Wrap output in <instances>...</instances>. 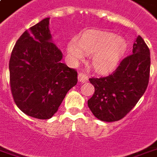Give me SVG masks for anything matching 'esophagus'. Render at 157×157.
<instances>
[{"instance_id": "34e87169", "label": "esophagus", "mask_w": 157, "mask_h": 157, "mask_svg": "<svg viewBox=\"0 0 157 157\" xmlns=\"http://www.w3.org/2000/svg\"><path fill=\"white\" fill-rule=\"evenodd\" d=\"M78 81L82 83H85L88 81V76L86 74L83 72H81L78 74Z\"/></svg>"}]
</instances>
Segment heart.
Wrapping results in <instances>:
<instances>
[{
    "label": "heart",
    "mask_w": 157,
    "mask_h": 157,
    "mask_svg": "<svg viewBox=\"0 0 157 157\" xmlns=\"http://www.w3.org/2000/svg\"><path fill=\"white\" fill-rule=\"evenodd\" d=\"M127 49V43L123 38L106 31H90L82 36L81 41L73 38L67 46L72 61L83 58L84 53L92 55L91 62L95 69L105 72L117 66Z\"/></svg>",
    "instance_id": "1"
}]
</instances>
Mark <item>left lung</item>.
<instances>
[{"mask_svg":"<svg viewBox=\"0 0 157 157\" xmlns=\"http://www.w3.org/2000/svg\"><path fill=\"white\" fill-rule=\"evenodd\" d=\"M132 55L107 76L89 79L95 87L88 107L99 120L111 122L125 117L147 90L150 77V50L138 36Z\"/></svg>","mask_w":157,"mask_h":157,"instance_id":"obj_1","label":"left lung"}]
</instances>
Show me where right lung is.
<instances>
[{
	"instance_id": "right-lung-1",
	"label": "right lung",
	"mask_w": 157,
	"mask_h": 157,
	"mask_svg": "<svg viewBox=\"0 0 157 157\" xmlns=\"http://www.w3.org/2000/svg\"><path fill=\"white\" fill-rule=\"evenodd\" d=\"M49 17L25 31L10 61V86L15 103L29 117L49 119L77 83V71L61 63L62 53L51 41Z\"/></svg>"
}]
</instances>
